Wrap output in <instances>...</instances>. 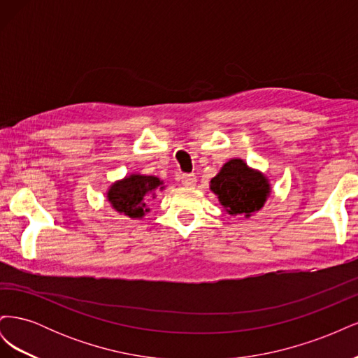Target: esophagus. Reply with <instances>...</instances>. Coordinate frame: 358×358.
Returning <instances> with one entry per match:
<instances>
[{
  "label": "esophagus",
  "instance_id": "obj_1",
  "mask_svg": "<svg viewBox=\"0 0 358 358\" xmlns=\"http://www.w3.org/2000/svg\"><path fill=\"white\" fill-rule=\"evenodd\" d=\"M180 182H182L183 187L192 188L194 185H196L197 178H196V175H194V173H189V175H182V176H180Z\"/></svg>",
  "mask_w": 358,
  "mask_h": 358
}]
</instances>
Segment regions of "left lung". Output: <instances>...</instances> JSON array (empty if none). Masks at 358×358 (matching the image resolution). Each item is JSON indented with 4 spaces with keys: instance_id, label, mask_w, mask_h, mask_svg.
<instances>
[{
    "instance_id": "8db88e82",
    "label": "left lung",
    "mask_w": 358,
    "mask_h": 358,
    "mask_svg": "<svg viewBox=\"0 0 358 358\" xmlns=\"http://www.w3.org/2000/svg\"><path fill=\"white\" fill-rule=\"evenodd\" d=\"M210 189L230 215L249 218L263 208L270 196V183L263 173L248 167L241 158L225 162L218 175L212 178Z\"/></svg>"
}]
</instances>
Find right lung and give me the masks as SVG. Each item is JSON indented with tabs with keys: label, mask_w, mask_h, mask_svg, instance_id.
<instances>
[{
	"label": "right lung",
	"mask_w": 358,
	"mask_h": 358,
	"mask_svg": "<svg viewBox=\"0 0 358 358\" xmlns=\"http://www.w3.org/2000/svg\"><path fill=\"white\" fill-rule=\"evenodd\" d=\"M158 188L162 189L164 187L157 176L129 175L113 183L107 191V200L116 212L129 218H143L145 213L149 212L145 199Z\"/></svg>",
	"instance_id": "1"
}]
</instances>
